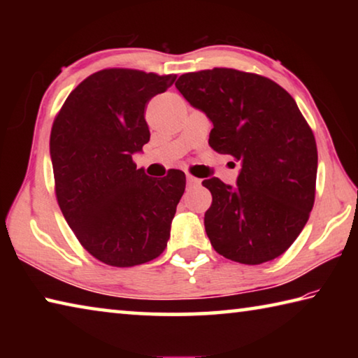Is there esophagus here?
<instances>
[{
  "instance_id": "obj_1",
  "label": "esophagus",
  "mask_w": 358,
  "mask_h": 358,
  "mask_svg": "<svg viewBox=\"0 0 358 358\" xmlns=\"http://www.w3.org/2000/svg\"><path fill=\"white\" fill-rule=\"evenodd\" d=\"M186 183H187V186H197L199 183H201V180L196 178V177H192V175H187Z\"/></svg>"
}]
</instances>
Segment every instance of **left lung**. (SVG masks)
<instances>
[{"mask_svg": "<svg viewBox=\"0 0 358 358\" xmlns=\"http://www.w3.org/2000/svg\"><path fill=\"white\" fill-rule=\"evenodd\" d=\"M175 87L213 123L210 147L241 164L235 187L202 181L213 197L203 217L211 246L246 265L281 256L316 197V138L296 102L270 78L229 68L187 72Z\"/></svg>", "mask_w": 358, "mask_h": 358, "instance_id": "8db88e82", "label": "left lung"}]
</instances>
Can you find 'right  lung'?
<instances>
[{
    "label": "right lung",
    "instance_id": "1",
    "mask_svg": "<svg viewBox=\"0 0 358 358\" xmlns=\"http://www.w3.org/2000/svg\"><path fill=\"white\" fill-rule=\"evenodd\" d=\"M177 76L110 68L68 96L50 132L55 194L64 220L93 257L134 266L166 250L186 177H147L132 155L150 141L145 107Z\"/></svg>",
    "mask_w": 358,
    "mask_h": 358
}]
</instances>
